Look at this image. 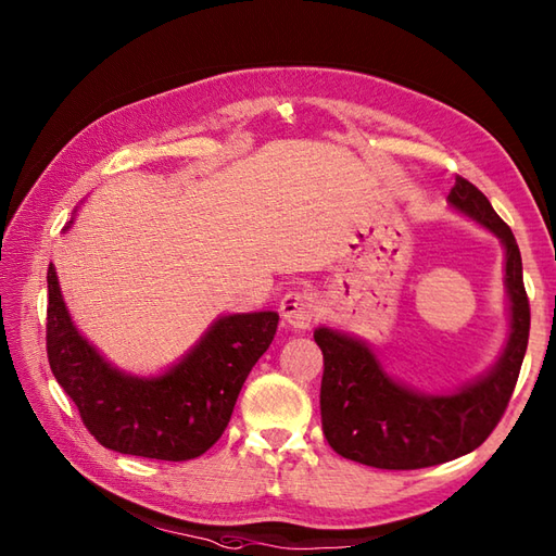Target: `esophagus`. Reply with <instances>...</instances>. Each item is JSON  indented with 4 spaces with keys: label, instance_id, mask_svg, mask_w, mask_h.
Masks as SVG:
<instances>
[{
    "label": "esophagus",
    "instance_id": "esophagus-1",
    "mask_svg": "<svg viewBox=\"0 0 556 556\" xmlns=\"http://www.w3.org/2000/svg\"><path fill=\"white\" fill-rule=\"evenodd\" d=\"M281 317L293 329H308L317 317V303L308 289H291L285 299H281Z\"/></svg>",
    "mask_w": 556,
    "mask_h": 556
}]
</instances>
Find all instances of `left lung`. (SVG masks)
<instances>
[{
    "instance_id": "left-lung-1",
    "label": "left lung",
    "mask_w": 556,
    "mask_h": 556,
    "mask_svg": "<svg viewBox=\"0 0 556 556\" xmlns=\"http://www.w3.org/2000/svg\"><path fill=\"white\" fill-rule=\"evenodd\" d=\"M448 203L480 222L504 243L509 339L497 365L456 394L428 396L399 384L368 344L337 329H315L325 372L320 387L323 432L339 456L372 468L416 470L473 452L502 420L528 349L530 305L521 251L506 222L478 188L456 176Z\"/></svg>"
}]
</instances>
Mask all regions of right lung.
Returning a JSON list of instances; mask_svg holds the SVG:
<instances>
[{
	"instance_id": "obj_1",
	"label": "right lung",
	"mask_w": 556,
	"mask_h": 556,
	"mask_svg": "<svg viewBox=\"0 0 556 556\" xmlns=\"http://www.w3.org/2000/svg\"><path fill=\"white\" fill-rule=\"evenodd\" d=\"M47 296V361L83 425L112 452L160 460L198 458L219 440L279 323L271 311L219 317L174 368L134 377L112 368L78 334L52 265Z\"/></svg>"
}]
</instances>
